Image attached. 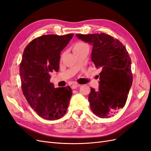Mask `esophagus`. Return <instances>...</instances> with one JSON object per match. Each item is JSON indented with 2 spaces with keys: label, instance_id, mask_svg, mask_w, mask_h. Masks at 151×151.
I'll return each mask as SVG.
<instances>
[{
  "label": "esophagus",
  "instance_id": "34e87169",
  "mask_svg": "<svg viewBox=\"0 0 151 151\" xmlns=\"http://www.w3.org/2000/svg\"><path fill=\"white\" fill-rule=\"evenodd\" d=\"M81 85V84H73L72 86H71V88H72V89H76L77 87H80Z\"/></svg>",
  "mask_w": 151,
  "mask_h": 151
}]
</instances>
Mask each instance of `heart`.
Instances as JSON below:
<instances>
[{
  "label": "heart",
  "mask_w": 151,
  "mask_h": 151,
  "mask_svg": "<svg viewBox=\"0 0 151 151\" xmlns=\"http://www.w3.org/2000/svg\"><path fill=\"white\" fill-rule=\"evenodd\" d=\"M83 50H89L88 45L83 42H77L74 47V51H81Z\"/></svg>",
  "instance_id": "1"
}]
</instances>
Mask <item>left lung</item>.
I'll use <instances>...</instances> for the list:
<instances>
[{
    "instance_id": "obj_1",
    "label": "left lung",
    "mask_w": 151,
    "mask_h": 151,
    "mask_svg": "<svg viewBox=\"0 0 151 151\" xmlns=\"http://www.w3.org/2000/svg\"><path fill=\"white\" fill-rule=\"evenodd\" d=\"M76 36L93 45L91 60L101 68L99 90L91 88L89 94L91 110L98 117H111L124 107L133 81L129 55L119 40L107 34Z\"/></svg>"
}]
</instances>
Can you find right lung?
Masks as SVG:
<instances>
[{"instance_id": "obj_1", "label": "right lung", "mask_w": 151, "mask_h": 151, "mask_svg": "<svg viewBox=\"0 0 151 151\" xmlns=\"http://www.w3.org/2000/svg\"><path fill=\"white\" fill-rule=\"evenodd\" d=\"M74 34L47 35L33 40L25 48L19 65L22 93L34 111L43 118L64 116L72 91L70 86L55 88L50 73L58 72L60 52Z\"/></svg>"}]
</instances>
